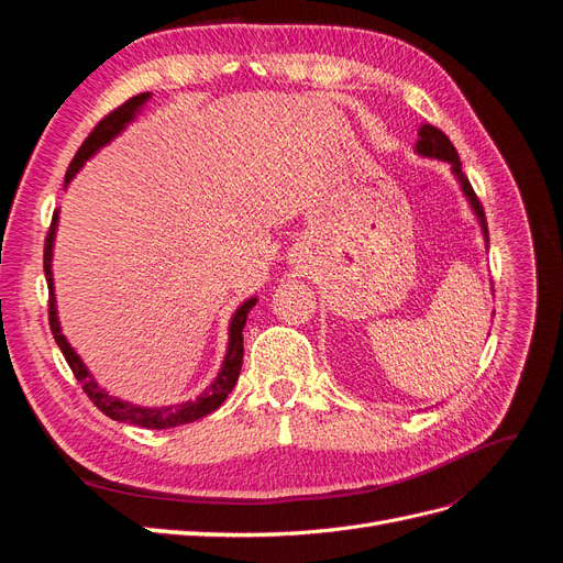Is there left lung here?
Wrapping results in <instances>:
<instances>
[{"label":"left lung","mask_w":563,"mask_h":563,"mask_svg":"<svg viewBox=\"0 0 563 563\" xmlns=\"http://www.w3.org/2000/svg\"><path fill=\"white\" fill-rule=\"evenodd\" d=\"M416 155H418V157H428V159H439V162H449V164H451V174H453V178L457 180L460 190H463V195H465V199H467V203H470L472 213L476 216V220H479V228H482L484 242H486V249H488V228H486L484 209H482L479 199H476L470 180H467L465 174H463V166H460L457 152H455L453 143L446 139V133H441V131H439L437 126H432V124H422L420 131H418Z\"/></svg>","instance_id":"8db88e82"}]
</instances>
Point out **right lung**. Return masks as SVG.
<instances>
[{"mask_svg":"<svg viewBox=\"0 0 563 563\" xmlns=\"http://www.w3.org/2000/svg\"><path fill=\"white\" fill-rule=\"evenodd\" d=\"M152 96L141 93L129 98L122 108H117L110 112L103 122H98V126L89 133V139L81 143L77 150L75 159L67 166L65 174V187L70 185V180L81 172V166L87 164L100 147L110 145L119 133H122L135 117L141 114L145 103ZM56 232H58V211L54 213V220H51V230L46 236V246H44V275L48 284V323H51V333H54L56 343L60 352L65 354V362L70 364L75 378L81 383L84 391H87L89 399L110 416L112 420L119 422H129V424H139V428L147 430H168V428H178V424L185 422H195L203 416L213 413L216 408L228 399L232 387L236 385V378H240L242 371V360H244V327H246V317L253 310V305L258 302V298L251 296L244 300L240 308L234 310L230 327H228V350L223 356V364H220L218 376L211 380V385L203 387L201 395L192 401H183V404H172V406H139L124 401L119 397H112L106 387H100L96 378L91 376V371L87 364L81 362V356L75 352V347L67 343V338L63 335L60 329V319H58V305H56V291H54V269H51V263H54V244H56Z\"/></svg>","mask_w":563,"mask_h":563,"instance_id":"add662e5","label":"right lung"}]
</instances>
